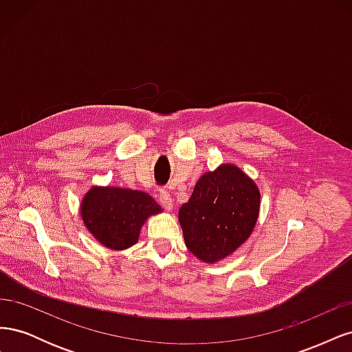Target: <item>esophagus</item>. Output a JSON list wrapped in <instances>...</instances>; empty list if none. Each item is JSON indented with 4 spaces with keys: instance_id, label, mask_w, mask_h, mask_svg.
Wrapping results in <instances>:
<instances>
[{
    "instance_id": "esophagus-1",
    "label": "esophagus",
    "mask_w": 352,
    "mask_h": 352,
    "mask_svg": "<svg viewBox=\"0 0 352 352\" xmlns=\"http://www.w3.org/2000/svg\"><path fill=\"white\" fill-rule=\"evenodd\" d=\"M158 199H160V204H162L166 210L173 208V199H172V195H170L167 189H160Z\"/></svg>"
}]
</instances>
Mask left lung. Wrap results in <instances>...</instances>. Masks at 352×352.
<instances>
[{
    "instance_id": "8db88e82",
    "label": "left lung",
    "mask_w": 352,
    "mask_h": 352,
    "mask_svg": "<svg viewBox=\"0 0 352 352\" xmlns=\"http://www.w3.org/2000/svg\"><path fill=\"white\" fill-rule=\"evenodd\" d=\"M258 210V189L236 166L204 173L179 210L188 250L206 263L228 257L251 235Z\"/></svg>"
}]
</instances>
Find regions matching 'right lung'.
Returning <instances> with one entry per match:
<instances>
[{"label":"right lung","instance_id":"1","mask_svg":"<svg viewBox=\"0 0 352 352\" xmlns=\"http://www.w3.org/2000/svg\"><path fill=\"white\" fill-rule=\"evenodd\" d=\"M162 208L145 192L119 188H92L82 201L85 226L105 247L126 250L140 238L148 216Z\"/></svg>","mask_w":352,"mask_h":352}]
</instances>
